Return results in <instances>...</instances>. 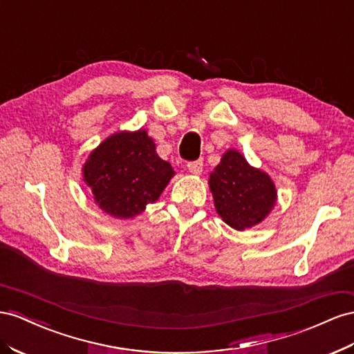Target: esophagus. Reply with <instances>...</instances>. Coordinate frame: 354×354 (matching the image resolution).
Returning a JSON list of instances; mask_svg holds the SVG:
<instances>
[{
    "mask_svg": "<svg viewBox=\"0 0 354 354\" xmlns=\"http://www.w3.org/2000/svg\"><path fill=\"white\" fill-rule=\"evenodd\" d=\"M203 165H204V164H203V159L189 162V164H187L189 173H192V174H201V173H203Z\"/></svg>",
    "mask_w": 354,
    "mask_h": 354,
    "instance_id": "obj_1",
    "label": "esophagus"
}]
</instances>
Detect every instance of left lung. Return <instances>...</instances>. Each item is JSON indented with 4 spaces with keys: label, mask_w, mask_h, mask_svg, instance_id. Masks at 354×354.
Segmentation results:
<instances>
[{
    "label": "left lung",
    "mask_w": 354,
    "mask_h": 354,
    "mask_svg": "<svg viewBox=\"0 0 354 354\" xmlns=\"http://www.w3.org/2000/svg\"><path fill=\"white\" fill-rule=\"evenodd\" d=\"M216 212L238 231L259 223L268 214L277 192L270 176L254 169L236 150H227L209 176Z\"/></svg>",
    "instance_id": "left-lung-1"
}]
</instances>
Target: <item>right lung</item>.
Returning a JSON list of instances; mask_svg holds the SVG:
<instances>
[{
  "label": "right lung",
  "mask_w": 354,
  "mask_h": 354,
  "mask_svg": "<svg viewBox=\"0 0 354 354\" xmlns=\"http://www.w3.org/2000/svg\"><path fill=\"white\" fill-rule=\"evenodd\" d=\"M174 169L155 151L146 131L119 132L101 142L83 167V177L100 208L120 218L155 203Z\"/></svg>",
  "instance_id": "right-lung-1"
}]
</instances>
